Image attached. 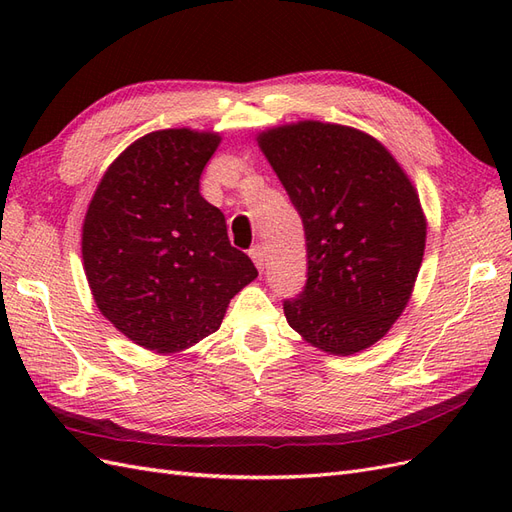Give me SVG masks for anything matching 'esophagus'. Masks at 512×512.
I'll return each mask as SVG.
<instances>
[{"label": "esophagus", "mask_w": 512, "mask_h": 512, "mask_svg": "<svg viewBox=\"0 0 512 512\" xmlns=\"http://www.w3.org/2000/svg\"><path fill=\"white\" fill-rule=\"evenodd\" d=\"M250 258L254 260V265L258 267V271H265V265H267L265 247H262V245H254L252 250H250Z\"/></svg>", "instance_id": "34e87169"}]
</instances>
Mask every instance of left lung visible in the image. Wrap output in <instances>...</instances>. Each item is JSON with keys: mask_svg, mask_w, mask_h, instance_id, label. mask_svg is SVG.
<instances>
[{"mask_svg": "<svg viewBox=\"0 0 512 512\" xmlns=\"http://www.w3.org/2000/svg\"><path fill=\"white\" fill-rule=\"evenodd\" d=\"M299 211L307 282L284 301L307 344L348 356L374 346L404 312L421 269L427 222L412 181L374 136L299 121L258 134Z\"/></svg>", "mask_w": 512, "mask_h": 512, "instance_id": "obj_1", "label": "left lung"}]
</instances>
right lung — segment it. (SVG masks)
<instances>
[{
  "mask_svg": "<svg viewBox=\"0 0 512 512\" xmlns=\"http://www.w3.org/2000/svg\"><path fill=\"white\" fill-rule=\"evenodd\" d=\"M220 141L190 128L138 138L89 203L81 247L91 294L147 350L177 352L218 331L230 299L258 275L198 190Z\"/></svg>",
  "mask_w": 512,
  "mask_h": 512,
  "instance_id": "1",
  "label": "right lung"
}]
</instances>
